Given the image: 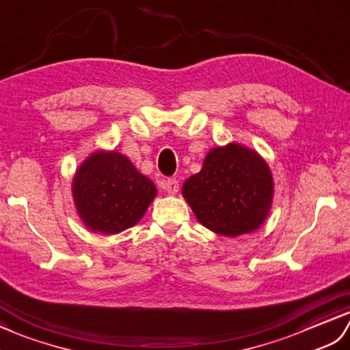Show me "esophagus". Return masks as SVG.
Segmentation results:
<instances>
[{"instance_id": "obj_1", "label": "esophagus", "mask_w": 350, "mask_h": 350, "mask_svg": "<svg viewBox=\"0 0 350 350\" xmlns=\"http://www.w3.org/2000/svg\"><path fill=\"white\" fill-rule=\"evenodd\" d=\"M163 189H165L169 195H176L178 189H180V184H178L176 180H166L163 183Z\"/></svg>"}]
</instances>
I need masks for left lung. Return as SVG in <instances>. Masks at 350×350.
<instances>
[{
  "label": "left lung",
  "mask_w": 350,
  "mask_h": 350,
  "mask_svg": "<svg viewBox=\"0 0 350 350\" xmlns=\"http://www.w3.org/2000/svg\"><path fill=\"white\" fill-rule=\"evenodd\" d=\"M274 181L260 155L232 142L206 154L200 172L183 185L199 223L223 237L252 234L267 220Z\"/></svg>",
  "instance_id": "left-lung-1"
}]
</instances>
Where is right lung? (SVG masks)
Listing matches in <instances>:
<instances>
[{"mask_svg":"<svg viewBox=\"0 0 350 350\" xmlns=\"http://www.w3.org/2000/svg\"><path fill=\"white\" fill-rule=\"evenodd\" d=\"M72 191L76 211L85 226L105 235L135 226L157 196L150 178L116 151L91 154L77 167Z\"/></svg>","mask_w":350,"mask_h":350,"instance_id":"right-lung-1","label":"right lung"}]
</instances>
